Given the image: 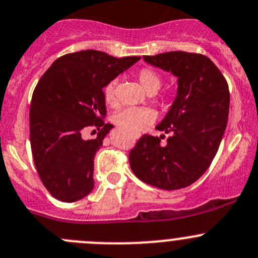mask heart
<instances>
[{
	"instance_id": "1",
	"label": "heart",
	"mask_w": 258,
	"mask_h": 258,
	"mask_svg": "<svg viewBox=\"0 0 258 258\" xmlns=\"http://www.w3.org/2000/svg\"><path fill=\"white\" fill-rule=\"evenodd\" d=\"M138 81L142 87L149 95L156 94L162 85V78L156 71L151 68H143L138 72ZM116 81H111L104 88L105 101L109 105L115 102V92H116ZM154 121V114L148 109H139V107H127L117 112L115 116V122L119 127L132 136L141 134Z\"/></svg>"
}]
</instances>
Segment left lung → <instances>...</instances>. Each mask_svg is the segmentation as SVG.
<instances>
[{
    "mask_svg": "<svg viewBox=\"0 0 258 258\" xmlns=\"http://www.w3.org/2000/svg\"><path fill=\"white\" fill-rule=\"evenodd\" d=\"M143 59L177 78L175 100L156 126L172 136L164 146L162 137H142L129 154L131 167L139 180L162 190L187 187L204 175L219 149L229 114L228 83L203 54L177 50Z\"/></svg>",
    "mask_w": 258,
    "mask_h": 258,
    "instance_id": "obj_1",
    "label": "left lung"
}]
</instances>
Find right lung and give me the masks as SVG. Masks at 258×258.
Returning <instances> with one entry per match:
<instances>
[{
    "label": "right lung",
    "mask_w": 258,
    "mask_h": 258,
    "mask_svg": "<svg viewBox=\"0 0 258 258\" xmlns=\"http://www.w3.org/2000/svg\"><path fill=\"white\" fill-rule=\"evenodd\" d=\"M141 57L81 50L58 58L41 76L30 105V144L36 171L55 199L73 203L92 191L94 159L114 125L105 122L104 87ZM98 127L86 141V127Z\"/></svg>",
    "instance_id": "right-lung-1"
}]
</instances>
